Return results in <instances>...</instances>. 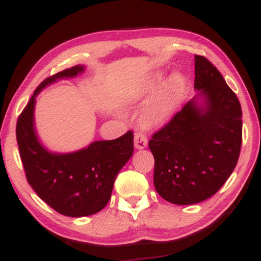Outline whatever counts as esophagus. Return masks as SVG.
<instances>
[{
  "label": "esophagus",
  "mask_w": 261,
  "mask_h": 261,
  "mask_svg": "<svg viewBox=\"0 0 261 261\" xmlns=\"http://www.w3.org/2000/svg\"><path fill=\"white\" fill-rule=\"evenodd\" d=\"M147 142H148V140H147V137H146L145 133H141V132H139V133H135V135H134V145L138 149L145 148V147L147 146Z\"/></svg>",
  "instance_id": "esophagus-1"
}]
</instances>
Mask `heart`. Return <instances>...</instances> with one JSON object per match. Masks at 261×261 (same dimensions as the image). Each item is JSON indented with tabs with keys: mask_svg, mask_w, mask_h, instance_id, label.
I'll return each instance as SVG.
<instances>
[{
	"mask_svg": "<svg viewBox=\"0 0 261 261\" xmlns=\"http://www.w3.org/2000/svg\"><path fill=\"white\" fill-rule=\"evenodd\" d=\"M162 82V75L154 77L152 88L155 89ZM185 81L180 75H173L159 90L156 96L142 111L141 121L147 127H159L171 119L184 95Z\"/></svg>",
	"mask_w": 261,
	"mask_h": 261,
	"instance_id": "1",
	"label": "heart"
}]
</instances>
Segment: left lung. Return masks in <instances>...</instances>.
Listing matches in <instances>:
<instances>
[{
  "label": "left lung",
  "instance_id": "left-lung-1",
  "mask_svg": "<svg viewBox=\"0 0 261 261\" xmlns=\"http://www.w3.org/2000/svg\"><path fill=\"white\" fill-rule=\"evenodd\" d=\"M196 97L184 106L148 146L153 153L154 186L175 205L211 198L232 174L243 141V112L236 93L205 56L195 55Z\"/></svg>",
  "mask_w": 261,
  "mask_h": 261
}]
</instances>
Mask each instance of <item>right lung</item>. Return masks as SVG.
Masks as SVG:
<instances>
[{
  "mask_svg": "<svg viewBox=\"0 0 261 261\" xmlns=\"http://www.w3.org/2000/svg\"><path fill=\"white\" fill-rule=\"evenodd\" d=\"M81 71L84 67L75 66L41 82L16 124L17 145L29 185L53 210L74 218L95 214L107 205L115 177L134 150L132 130L67 154L48 152L37 140L34 127L36 95L51 82L74 77Z\"/></svg>",
  "mask_w": 261,
  "mask_h": 261,
  "instance_id": "obj_1",
  "label": "right lung"
}]
</instances>
